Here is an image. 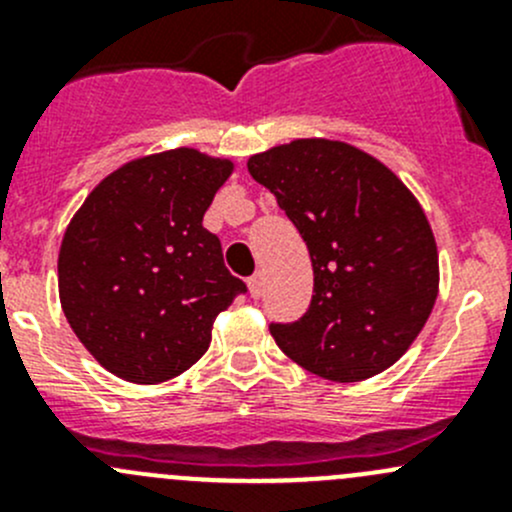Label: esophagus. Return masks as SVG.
I'll return each mask as SVG.
<instances>
[{"label":"esophagus","instance_id":"34e87169","mask_svg":"<svg viewBox=\"0 0 512 512\" xmlns=\"http://www.w3.org/2000/svg\"><path fill=\"white\" fill-rule=\"evenodd\" d=\"M262 285H265V280H262L260 272H257V275H252L250 280H247V287H250L252 299H260L262 297Z\"/></svg>","mask_w":512,"mask_h":512}]
</instances>
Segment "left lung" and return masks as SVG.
Instances as JSON below:
<instances>
[{
  "instance_id": "obj_1",
  "label": "left lung",
  "mask_w": 512,
  "mask_h": 512,
  "mask_svg": "<svg viewBox=\"0 0 512 512\" xmlns=\"http://www.w3.org/2000/svg\"><path fill=\"white\" fill-rule=\"evenodd\" d=\"M247 170L277 198L314 270L312 304L270 324L277 347L322 379L352 384L404 356L438 297V250L404 180L361 148L297 138Z\"/></svg>"
}]
</instances>
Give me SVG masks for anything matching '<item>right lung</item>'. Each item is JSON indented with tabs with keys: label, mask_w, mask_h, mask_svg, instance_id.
Returning a JSON list of instances; mask_svg holds the SVG:
<instances>
[{
	"label": "right lung",
	"mask_w": 512,
	"mask_h": 512,
	"mask_svg": "<svg viewBox=\"0 0 512 512\" xmlns=\"http://www.w3.org/2000/svg\"><path fill=\"white\" fill-rule=\"evenodd\" d=\"M230 158L173 148L101 180L64 232L59 299L91 356L133 384L183 374L210 347L213 322L245 282L230 275L205 210Z\"/></svg>",
	"instance_id": "right-lung-1"
}]
</instances>
